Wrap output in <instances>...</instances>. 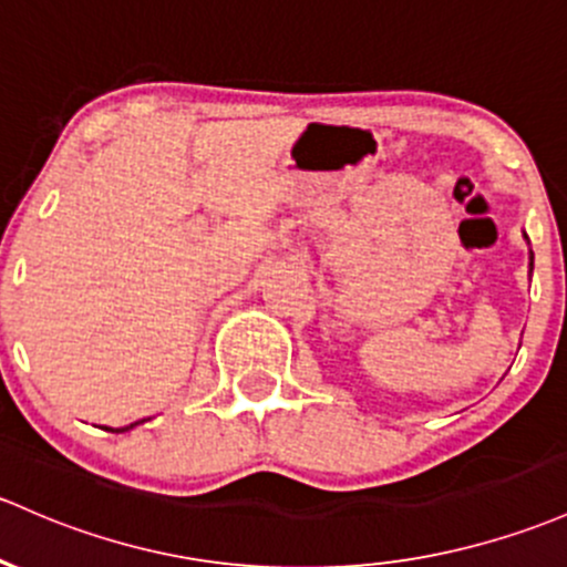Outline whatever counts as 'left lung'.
<instances>
[{
  "label": "left lung",
  "instance_id": "1",
  "mask_svg": "<svg viewBox=\"0 0 567 567\" xmlns=\"http://www.w3.org/2000/svg\"><path fill=\"white\" fill-rule=\"evenodd\" d=\"M525 240L529 243V237L525 235ZM529 276H533V251H529Z\"/></svg>",
  "mask_w": 567,
  "mask_h": 567
}]
</instances>
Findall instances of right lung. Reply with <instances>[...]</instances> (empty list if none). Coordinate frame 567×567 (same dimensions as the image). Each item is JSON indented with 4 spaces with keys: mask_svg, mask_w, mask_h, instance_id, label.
<instances>
[{
    "mask_svg": "<svg viewBox=\"0 0 567 567\" xmlns=\"http://www.w3.org/2000/svg\"><path fill=\"white\" fill-rule=\"evenodd\" d=\"M145 419H140V422H132V424H126V427H105V430H111V432H130L132 427H137V424H143Z\"/></svg>",
    "mask_w": 567,
    "mask_h": 567,
    "instance_id": "right-lung-1",
    "label": "right lung"
}]
</instances>
